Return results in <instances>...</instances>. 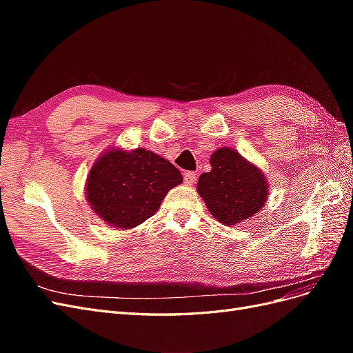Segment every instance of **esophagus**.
I'll list each match as a JSON object with an SVG mask.
<instances>
[{"label": "esophagus", "mask_w": 353, "mask_h": 353, "mask_svg": "<svg viewBox=\"0 0 353 353\" xmlns=\"http://www.w3.org/2000/svg\"><path fill=\"white\" fill-rule=\"evenodd\" d=\"M196 179H197V176H196L194 172H185L184 174V183L187 185H193L196 183Z\"/></svg>", "instance_id": "34e87169"}]
</instances>
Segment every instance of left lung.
<instances>
[{
  "instance_id": "obj_1",
  "label": "left lung",
  "mask_w": 353,
  "mask_h": 353,
  "mask_svg": "<svg viewBox=\"0 0 353 353\" xmlns=\"http://www.w3.org/2000/svg\"><path fill=\"white\" fill-rule=\"evenodd\" d=\"M210 172L199 176L197 191L219 222L236 225L262 209L268 183L258 168L228 147L210 156Z\"/></svg>"
}]
</instances>
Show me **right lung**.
I'll use <instances>...</instances> for the list:
<instances>
[{
	"instance_id": "1",
	"label": "right lung",
	"mask_w": 353,
	"mask_h": 353,
	"mask_svg": "<svg viewBox=\"0 0 353 353\" xmlns=\"http://www.w3.org/2000/svg\"><path fill=\"white\" fill-rule=\"evenodd\" d=\"M181 183L179 170L159 154L145 148H113L91 168L85 191L101 221L130 230L153 216L168 191Z\"/></svg>"
}]
</instances>
